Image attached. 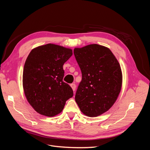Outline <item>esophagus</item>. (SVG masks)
Listing matches in <instances>:
<instances>
[{"instance_id": "34e87169", "label": "esophagus", "mask_w": 150, "mask_h": 150, "mask_svg": "<svg viewBox=\"0 0 150 150\" xmlns=\"http://www.w3.org/2000/svg\"><path fill=\"white\" fill-rule=\"evenodd\" d=\"M71 87L72 88V90H73V91H74L76 90V86L74 83H72L71 84Z\"/></svg>"}]
</instances>
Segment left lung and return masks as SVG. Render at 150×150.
Wrapping results in <instances>:
<instances>
[{"label":"left lung","instance_id":"8db88e82","mask_svg":"<svg viewBox=\"0 0 150 150\" xmlns=\"http://www.w3.org/2000/svg\"><path fill=\"white\" fill-rule=\"evenodd\" d=\"M74 54L82 73L76 102L85 115H101L110 110L121 91L120 65L110 49L96 44L75 48Z\"/></svg>","mask_w":150,"mask_h":150}]
</instances>
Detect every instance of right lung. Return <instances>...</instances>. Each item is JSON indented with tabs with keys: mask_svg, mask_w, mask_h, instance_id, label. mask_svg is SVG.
Wrapping results in <instances>:
<instances>
[{
	"mask_svg": "<svg viewBox=\"0 0 150 150\" xmlns=\"http://www.w3.org/2000/svg\"><path fill=\"white\" fill-rule=\"evenodd\" d=\"M72 55V50L47 44L32 50L23 71L25 97L35 111L49 117L62 111L73 96L71 86L63 81V65Z\"/></svg>",
	"mask_w": 150,
	"mask_h": 150,
	"instance_id": "add662e5",
	"label": "right lung"
}]
</instances>
